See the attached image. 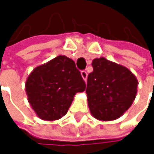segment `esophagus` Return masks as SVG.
Instances as JSON below:
<instances>
[{"instance_id":"34e87169","label":"esophagus","mask_w":154,"mask_h":154,"mask_svg":"<svg viewBox=\"0 0 154 154\" xmlns=\"http://www.w3.org/2000/svg\"><path fill=\"white\" fill-rule=\"evenodd\" d=\"M81 76L83 77V79L86 82V79H87V72H86V70H82L81 71Z\"/></svg>"}]
</instances>
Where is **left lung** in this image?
Masks as SVG:
<instances>
[{
	"label": "left lung",
	"instance_id": "obj_1",
	"mask_svg": "<svg viewBox=\"0 0 154 154\" xmlns=\"http://www.w3.org/2000/svg\"><path fill=\"white\" fill-rule=\"evenodd\" d=\"M92 66L85 90L90 111L100 120L116 119L133 103L137 80L129 69L104 58L94 59Z\"/></svg>",
	"mask_w": 154,
	"mask_h": 154
}]
</instances>
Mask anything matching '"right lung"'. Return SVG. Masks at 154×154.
<instances>
[{
  "mask_svg": "<svg viewBox=\"0 0 154 154\" xmlns=\"http://www.w3.org/2000/svg\"><path fill=\"white\" fill-rule=\"evenodd\" d=\"M85 89V83L75 62L61 55L35 68L26 83L29 103L37 116L45 120L63 117L74 95Z\"/></svg>",
  "mask_w": 154,
  "mask_h": 154,
  "instance_id": "add662e5",
  "label": "right lung"
}]
</instances>
